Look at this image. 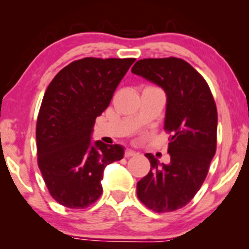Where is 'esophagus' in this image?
I'll return each instance as SVG.
<instances>
[{"mask_svg": "<svg viewBox=\"0 0 249 249\" xmlns=\"http://www.w3.org/2000/svg\"><path fill=\"white\" fill-rule=\"evenodd\" d=\"M136 154H137L136 151L130 150V148H126V150H125V152H124V156L126 157V158H128V157H133V156H136Z\"/></svg>", "mask_w": 249, "mask_h": 249, "instance_id": "esophagus-1", "label": "esophagus"}]
</instances>
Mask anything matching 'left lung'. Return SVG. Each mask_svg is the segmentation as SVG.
<instances>
[{
	"label": "left lung",
	"mask_w": 249,
	"mask_h": 249,
	"mask_svg": "<svg viewBox=\"0 0 249 249\" xmlns=\"http://www.w3.org/2000/svg\"><path fill=\"white\" fill-rule=\"evenodd\" d=\"M132 72L157 83L167 96L165 131L171 161L145 156L151 170L137 182V196L157 213L186 206L206 179L216 151L218 112L211 89L190 63L177 57L139 59Z\"/></svg>",
	"instance_id": "1"
}]
</instances>
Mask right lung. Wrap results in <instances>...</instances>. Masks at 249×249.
<instances>
[{"mask_svg":"<svg viewBox=\"0 0 249 249\" xmlns=\"http://www.w3.org/2000/svg\"><path fill=\"white\" fill-rule=\"evenodd\" d=\"M134 61L85 57L63 68L48 85L36 123L37 164L62 206L79 210L96 202L105 166L123 158L121 145H92L90 137Z\"/></svg>","mask_w":249,"mask_h":249,"instance_id":"1","label":"right lung"}]
</instances>
